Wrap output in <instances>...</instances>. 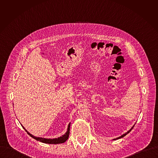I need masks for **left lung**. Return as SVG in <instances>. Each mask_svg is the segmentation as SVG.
Here are the masks:
<instances>
[{
    "label": "left lung",
    "mask_w": 158,
    "mask_h": 158,
    "mask_svg": "<svg viewBox=\"0 0 158 158\" xmlns=\"http://www.w3.org/2000/svg\"><path fill=\"white\" fill-rule=\"evenodd\" d=\"M135 127V125H134L132 127V128H131V129H130L129 131H128L127 133H125V134H123L122 135H120V137H117V138H115V139H113V140H117V139H121V138L123 137L124 136H125V135H127V134H128V133H130V132L131 131V130L133 128V127Z\"/></svg>",
    "instance_id": "left-lung-1"
}]
</instances>
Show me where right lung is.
Returning a JSON list of instances; mask_svg holds the SVG:
<instances>
[{
    "mask_svg": "<svg viewBox=\"0 0 158 158\" xmlns=\"http://www.w3.org/2000/svg\"><path fill=\"white\" fill-rule=\"evenodd\" d=\"M23 128L25 130V131L30 135L31 137H32L33 139H36L38 141H40L41 142L43 143H49V144H59V143H63L64 142H65L69 138V133H70V123H69L68 127V129H67V131L66 132V133L64 135H63L60 137H58V138H53V139H47V138H44V137H36L35 135L30 134L25 128L24 127H23Z\"/></svg>",
    "mask_w": 158,
    "mask_h": 158,
    "instance_id": "1",
    "label": "right lung"
}]
</instances>
